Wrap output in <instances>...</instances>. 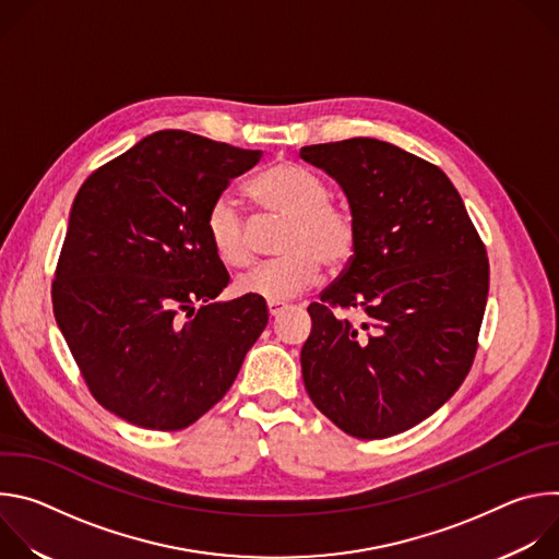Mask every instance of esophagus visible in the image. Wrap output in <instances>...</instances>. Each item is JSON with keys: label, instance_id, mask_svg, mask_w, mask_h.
I'll return each mask as SVG.
<instances>
[{"label": "esophagus", "instance_id": "1", "mask_svg": "<svg viewBox=\"0 0 559 559\" xmlns=\"http://www.w3.org/2000/svg\"><path fill=\"white\" fill-rule=\"evenodd\" d=\"M287 305L285 302H278V300H267V311L270 316H278Z\"/></svg>", "mask_w": 559, "mask_h": 559}]
</instances>
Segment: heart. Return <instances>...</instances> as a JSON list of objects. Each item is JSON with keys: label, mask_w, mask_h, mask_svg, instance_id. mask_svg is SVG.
Here are the masks:
<instances>
[{"label": "heart", "mask_w": 559, "mask_h": 559, "mask_svg": "<svg viewBox=\"0 0 559 559\" xmlns=\"http://www.w3.org/2000/svg\"><path fill=\"white\" fill-rule=\"evenodd\" d=\"M248 197L261 221L278 218L285 225L276 243L283 257L238 276L234 289L241 296L281 302L305 292L318 278L321 263L334 272L352 263L360 241L358 221L352 210L330 201L328 183L311 170L278 162L250 181ZM205 234L225 267L252 263L250 223L231 197L221 194L210 203Z\"/></svg>", "instance_id": "1"}]
</instances>
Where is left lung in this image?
Segmentation results:
<instances>
[{
    "instance_id": "8db88e82",
    "label": "left lung",
    "mask_w": 559,
    "mask_h": 559,
    "mask_svg": "<svg viewBox=\"0 0 559 559\" xmlns=\"http://www.w3.org/2000/svg\"><path fill=\"white\" fill-rule=\"evenodd\" d=\"M347 194L360 227L352 263L307 307L300 349L311 403L360 440L403 433L466 378L489 294V259L449 177L386 141L300 147ZM356 308L360 322L340 311Z\"/></svg>"
}]
</instances>
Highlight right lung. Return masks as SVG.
Listing matches in <instances>:
<instances>
[{
	"label": "right lung",
	"mask_w": 559,
	"mask_h": 559,
	"mask_svg": "<svg viewBox=\"0 0 559 559\" xmlns=\"http://www.w3.org/2000/svg\"><path fill=\"white\" fill-rule=\"evenodd\" d=\"M183 130H162L79 188L52 281V309L95 401L152 431H179L231 386L267 325L229 283L205 234L210 203L261 162Z\"/></svg>",
	"instance_id": "1"
}]
</instances>
